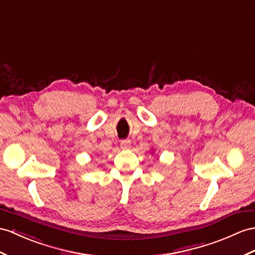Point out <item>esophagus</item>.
Segmentation results:
<instances>
[{
    "label": "esophagus",
    "mask_w": 255,
    "mask_h": 255,
    "mask_svg": "<svg viewBox=\"0 0 255 255\" xmlns=\"http://www.w3.org/2000/svg\"><path fill=\"white\" fill-rule=\"evenodd\" d=\"M120 146H121V148L123 149V150H128V149L131 148V140H128V139L121 140Z\"/></svg>",
    "instance_id": "34e87169"
}]
</instances>
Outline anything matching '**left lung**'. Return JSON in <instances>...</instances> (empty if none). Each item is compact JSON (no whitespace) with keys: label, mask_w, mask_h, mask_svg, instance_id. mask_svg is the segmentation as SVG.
I'll list each match as a JSON object with an SVG mask.
<instances>
[{"label":"left lung","mask_w":255,"mask_h":255,"mask_svg":"<svg viewBox=\"0 0 255 255\" xmlns=\"http://www.w3.org/2000/svg\"><path fill=\"white\" fill-rule=\"evenodd\" d=\"M151 152H152V151H151Z\"/></svg>","instance_id":"left-lung-1"}]
</instances>
